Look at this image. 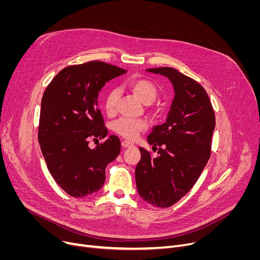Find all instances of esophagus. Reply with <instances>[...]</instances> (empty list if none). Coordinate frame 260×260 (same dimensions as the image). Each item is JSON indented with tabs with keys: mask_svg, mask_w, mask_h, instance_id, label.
<instances>
[{
	"mask_svg": "<svg viewBox=\"0 0 260 260\" xmlns=\"http://www.w3.org/2000/svg\"><path fill=\"white\" fill-rule=\"evenodd\" d=\"M121 144H122V147H124V148H128V147H133L134 146V144L128 142V141H122Z\"/></svg>",
	"mask_w": 260,
	"mask_h": 260,
	"instance_id": "esophagus-1",
	"label": "esophagus"
}]
</instances>
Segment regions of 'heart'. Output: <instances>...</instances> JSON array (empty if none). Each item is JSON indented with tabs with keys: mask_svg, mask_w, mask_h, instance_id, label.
Here are the masks:
<instances>
[{
	"mask_svg": "<svg viewBox=\"0 0 260 260\" xmlns=\"http://www.w3.org/2000/svg\"><path fill=\"white\" fill-rule=\"evenodd\" d=\"M126 87L138 97L143 103H152L158 93L157 86L152 81L142 78L131 79L126 82ZM118 102V92L115 89L109 90L104 98V109L108 116L116 113ZM146 129V122L141 119L121 118L114 123V131L121 137L127 140H134L138 135Z\"/></svg>",
	"mask_w": 260,
	"mask_h": 260,
	"instance_id": "heart-1",
	"label": "heart"
}]
</instances>
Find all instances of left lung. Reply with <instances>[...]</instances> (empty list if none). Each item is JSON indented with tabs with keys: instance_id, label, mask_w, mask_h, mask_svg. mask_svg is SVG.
<instances>
[{
	"instance_id": "left-lung-1",
	"label": "left lung",
	"mask_w": 260,
	"mask_h": 260,
	"mask_svg": "<svg viewBox=\"0 0 260 260\" xmlns=\"http://www.w3.org/2000/svg\"><path fill=\"white\" fill-rule=\"evenodd\" d=\"M147 72L168 77L175 98L167 122L147 136L148 143L158 149V157L153 158L151 152L139 147L136 184L144 201L157 208H170L188 193L207 166L215 113L206 89L194 79L172 67Z\"/></svg>"
}]
</instances>
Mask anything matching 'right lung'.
I'll use <instances>...</instances> for the list:
<instances>
[{
  "instance_id": "1",
  "label": "right lung",
  "mask_w": 260,
  "mask_h": 260,
  "mask_svg": "<svg viewBox=\"0 0 260 260\" xmlns=\"http://www.w3.org/2000/svg\"><path fill=\"white\" fill-rule=\"evenodd\" d=\"M126 71L100 61L67 66L46 87L39 120L38 140L47 169L68 195L85 197L102 187L105 169L120 154L121 142L113 135L95 148L107 128L97 98L105 82Z\"/></svg>"
}]
</instances>
